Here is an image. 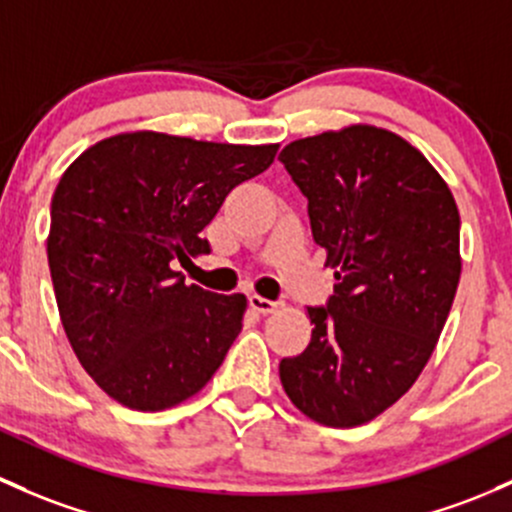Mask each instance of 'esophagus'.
Masks as SVG:
<instances>
[{
  "label": "esophagus",
  "mask_w": 512,
  "mask_h": 512,
  "mask_svg": "<svg viewBox=\"0 0 512 512\" xmlns=\"http://www.w3.org/2000/svg\"><path fill=\"white\" fill-rule=\"evenodd\" d=\"M250 306L257 311V314H274V311L282 306V301H272L260 297V294H250Z\"/></svg>",
  "instance_id": "34e87169"
}]
</instances>
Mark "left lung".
<instances>
[{"label": "left lung", "mask_w": 512, "mask_h": 512, "mask_svg": "<svg viewBox=\"0 0 512 512\" xmlns=\"http://www.w3.org/2000/svg\"><path fill=\"white\" fill-rule=\"evenodd\" d=\"M309 201L311 235L336 267L304 353L279 380L306 417L358 427L414 385L446 324L461 277L454 196L412 144L355 125L297 139L279 154Z\"/></svg>", "instance_id": "obj_1"}]
</instances>
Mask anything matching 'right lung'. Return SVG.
Masks as SVG:
<instances>
[{
  "mask_svg": "<svg viewBox=\"0 0 512 512\" xmlns=\"http://www.w3.org/2000/svg\"><path fill=\"white\" fill-rule=\"evenodd\" d=\"M274 154L277 144L129 132L102 139L61 176L48 233L53 292L80 365L112 400L166 410L220 368L247 299L186 287L174 267L211 252L203 228Z\"/></svg>",
  "mask_w": 512,
  "mask_h": 512,
  "instance_id": "add662e5",
  "label": "right lung"
}]
</instances>
